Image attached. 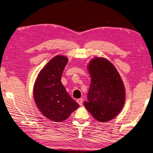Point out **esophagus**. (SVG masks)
<instances>
[{
    "instance_id": "obj_1",
    "label": "esophagus",
    "mask_w": 153,
    "mask_h": 153,
    "mask_svg": "<svg viewBox=\"0 0 153 153\" xmlns=\"http://www.w3.org/2000/svg\"><path fill=\"white\" fill-rule=\"evenodd\" d=\"M76 101H77V103L79 104L80 105H82V103H83V100L82 99V98H80V99H78L77 100H76Z\"/></svg>"
}]
</instances>
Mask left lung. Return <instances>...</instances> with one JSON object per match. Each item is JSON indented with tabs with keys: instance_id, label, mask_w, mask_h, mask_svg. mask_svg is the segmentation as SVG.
Masks as SVG:
<instances>
[{
	"instance_id": "1",
	"label": "left lung",
	"mask_w": 153,
	"mask_h": 153,
	"mask_svg": "<svg viewBox=\"0 0 153 153\" xmlns=\"http://www.w3.org/2000/svg\"><path fill=\"white\" fill-rule=\"evenodd\" d=\"M87 66L91 80L84 106L97 121H110L124 105L126 91L122 78L114 64L104 57H94Z\"/></svg>"
}]
</instances>
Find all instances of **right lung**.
Segmentation results:
<instances>
[{
    "label": "right lung",
    "mask_w": 153,
    "mask_h": 153,
    "mask_svg": "<svg viewBox=\"0 0 153 153\" xmlns=\"http://www.w3.org/2000/svg\"><path fill=\"white\" fill-rule=\"evenodd\" d=\"M68 59L57 55L50 60L38 73L33 88L36 106L45 117L53 122L65 121L79 107L61 83Z\"/></svg>",
    "instance_id": "1"
}]
</instances>
